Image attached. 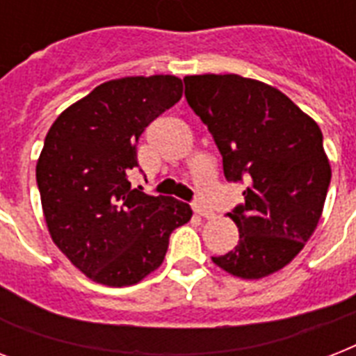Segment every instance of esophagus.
<instances>
[{"label":"esophagus","mask_w":356,"mask_h":356,"mask_svg":"<svg viewBox=\"0 0 356 356\" xmlns=\"http://www.w3.org/2000/svg\"><path fill=\"white\" fill-rule=\"evenodd\" d=\"M192 209H194L195 214H200V216L207 218V220H211V218H214V212L209 209V207L205 205V203H201V201H194V205H192Z\"/></svg>","instance_id":"esophagus-1"}]
</instances>
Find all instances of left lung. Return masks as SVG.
Returning a JSON list of instances; mask_svg holds the SVG:
<instances>
[{"label":"left lung","mask_w":356,"mask_h":356,"mask_svg":"<svg viewBox=\"0 0 356 356\" xmlns=\"http://www.w3.org/2000/svg\"><path fill=\"white\" fill-rule=\"evenodd\" d=\"M184 96L223 156L227 181H245L236 248L212 262L240 279L275 273L318 227L331 164L318 123L281 90L234 74L188 75Z\"/></svg>","instance_id":"1"}]
</instances>
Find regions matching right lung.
Wrapping results in <instances>:
<instances>
[{
	"instance_id": "right-lung-1",
	"label": "right lung",
	"mask_w": 356,
	"mask_h": 356,
	"mask_svg": "<svg viewBox=\"0 0 356 356\" xmlns=\"http://www.w3.org/2000/svg\"><path fill=\"white\" fill-rule=\"evenodd\" d=\"M183 96L175 75L122 77L70 105L47 131L36 184L51 240L88 279L131 286L166 257L170 234L190 222L183 201L131 188L144 129Z\"/></svg>"
}]
</instances>
